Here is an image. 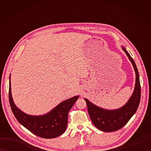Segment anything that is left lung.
<instances>
[{"label":"left lung","instance_id":"8db88e82","mask_svg":"<svg viewBox=\"0 0 151 151\" xmlns=\"http://www.w3.org/2000/svg\"><path fill=\"white\" fill-rule=\"evenodd\" d=\"M121 48L132 63L136 73L135 87L129 101L119 108L115 110H107L97 106L88 99H84L92 123L98 129L103 132H114L123 128L136 113L140 102L141 86L138 70L134 60L126 49L123 46Z\"/></svg>","mask_w":151,"mask_h":151}]
</instances>
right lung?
<instances>
[{
    "mask_svg": "<svg viewBox=\"0 0 151 151\" xmlns=\"http://www.w3.org/2000/svg\"><path fill=\"white\" fill-rule=\"evenodd\" d=\"M10 76L9 82V104L13 114L19 123L35 135L43 138H54L62 135L67 126L69 111L79 96L76 95L62 101L45 114L41 115L27 114L16 106L13 100Z\"/></svg>",
    "mask_w": 151,
    "mask_h": 151,
    "instance_id": "right-lung-1",
    "label": "right lung"
}]
</instances>
